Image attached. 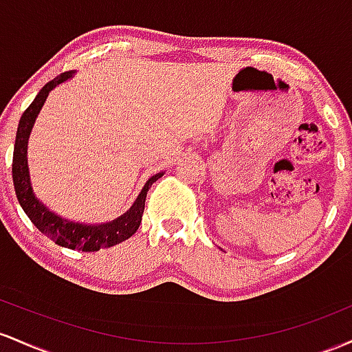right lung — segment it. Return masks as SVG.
Listing matches in <instances>:
<instances>
[{
    "instance_id": "obj_1",
    "label": "right lung",
    "mask_w": 352,
    "mask_h": 352,
    "mask_svg": "<svg viewBox=\"0 0 352 352\" xmlns=\"http://www.w3.org/2000/svg\"><path fill=\"white\" fill-rule=\"evenodd\" d=\"M74 71H66L61 73L59 76L46 82L41 91L36 94L34 101L31 102L23 113L21 120H19L18 131H16V141H14V151H13V183L14 191H16V197L21 204L23 211L26 212L28 218L31 223L36 226L39 231L45 236H48L51 241L58 244V246L68 248V250H78V251H100L104 248H111L114 244H120L131 238L134 232L138 231L141 224V218L144 212V201L148 189L156 179H160L164 173H157V175L151 176L146 181L144 188L138 195L136 201L133 206L121 214L120 218L109 221L104 224H80L68 221L61 216L54 214L50 211L41 201L34 196L33 188H31L30 181V169H28V138H30L31 129H33L34 121H36L38 113L41 111L43 104H45L46 98H48L50 91L61 85L63 81L69 80L73 76Z\"/></svg>"
}]
</instances>
